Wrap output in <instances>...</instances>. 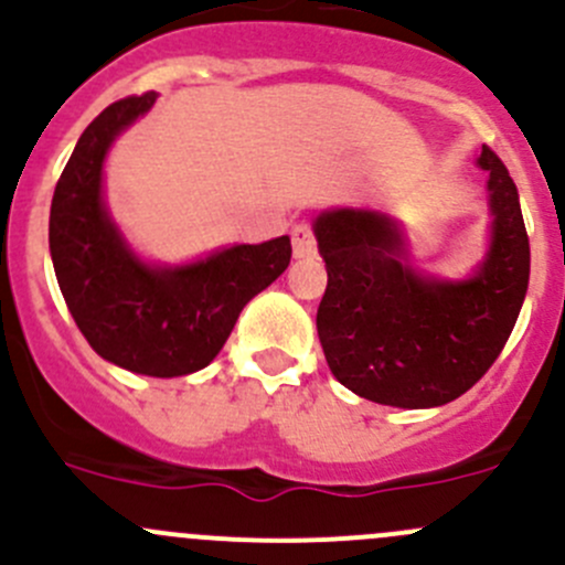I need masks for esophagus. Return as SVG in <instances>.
Returning a JSON list of instances; mask_svg holds the SVG:
<instances>
[{"label":"esophagus","instance_id":"1","mask_svg":"<svg viewBox=\"0 0 565 565\" xmlns=\"http://www.w3.org/2000/svg\"><path fill=\"white\" fill-rule=\"evenodd\" d=\"M292 248L298 259H306V256L317 254V237L311 232L309 224H295L292 226Z\"/></svg>","mask_w":565,"mask_h":565}]
</instances>
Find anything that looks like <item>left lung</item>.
<instances>
[{"instance_id": "8db88e82", "label": "left lung", "mask_w": 565, "mask_h": 565, "mask_svg": "<svg viewBox=\"0 0 565 565\" xmlns=\"http://www.w3.org/2000/svg\"><path fill=\"white\" fill-rule=\"evenodd\" d=\"M492 246L461 284L407 265L402 232L369 210H330L315 224L328 287L317 309L324 361L344 388L391 407H440L470 391L503 352L530 278L520 193L483 145Z\"/></svg>"}]
</instances>
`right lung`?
Here are the masks:
<instances>
[{
    "mask_svg": "<svg viewBox=\"0 0 565 565\" xmlns=\"http://www.w3.org/2000/svg\"><path fill=\"white\" fill-rule=\"evenodd\" d=\"M156 104V93L117 100L78 139L54 188L49 246L62 298L108 363L147 374L199 372L230 339L243 306L289 267V237L218 250L185 267H147L125 248L100 202L114 136Z\"/></svg>",
    "mask_w": 565,
    "mask_h": 565,
    "instance_id": "right-lung-1",
    "label": "right lung"
}]
</instances>
